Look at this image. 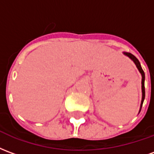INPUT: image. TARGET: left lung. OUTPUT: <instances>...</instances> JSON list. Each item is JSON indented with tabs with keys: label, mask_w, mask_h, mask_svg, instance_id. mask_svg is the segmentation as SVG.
<instances>
[{
	"label": "left lung",
	"mask_w": 154,
	"mask_h": 154,
	"mask_svg": "<svg viewBox=\"0 0 154 154\" xmlns=\"http://www.w3.org/2000/svg\"><path fill=\"white\" fill-rule=\"evenodd\" d=\"M125 55L126 56H128V57L131 59V60L135 63L136 67L137 68L139 69V72L141 73L142 75V100H141V105H140V110H139V112H140V110H141V108H142L143 103V100H144V98H145V89H144V80H145V75H144V72L142 69V67H141V65H140V63H139V61L137 59V57L135 56H134L132 54H130V53H126L125 52L124 53Z\"/></svg>",
	"instance_id": "8db88e82"
}]
</instances>
